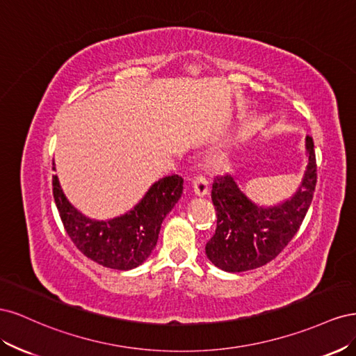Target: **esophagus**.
I'll list each match as a JSON object with an SVG mask.
<instances>
[{
  "mask_svg": "<svg viewBox=\"0 0 356 356\" xmlns=\"http://www.w3.org/2000/svg\"><path fill=\"white\" fill-rule=\"evenodd\" d=\"M193 190H195V195L199 197H203L208 195L209 191V181L207 177L199 175L193 179Z\"/></svg>",
  "mask_w": 356,
  "mask_h": 356,
  "instance_id": "1",
  "label": "esophagus"
}]
</instances>
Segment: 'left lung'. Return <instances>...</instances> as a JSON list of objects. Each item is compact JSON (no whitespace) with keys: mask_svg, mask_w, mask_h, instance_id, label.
Instances as JSON below:
<instances>
[{"mask_svg":"<svg viewBox=\"0 0 356 356\" xmlns=\"http://www.w3.org/2000/svg\"><path fill=\"white\" fill-rule=\"evenodd\" d=\"M307 165L291 197L261 207L248 197L232 175L218 177L211 197L217 211V230L207 243L209 261L224 272L239 273L276 258L294 238L310 207L316 186L314 141L306 136Z\"/></svg>","mask_w":356,"mask_h":356,"instance_id":"left-lung-1","label":"left lung"}]
</instances>
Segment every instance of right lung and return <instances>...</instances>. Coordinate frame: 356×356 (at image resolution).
I'll list each match as a JSON object with an SVG mask.
<instances>
[{"instance_id": "1", "label": "right lung", "mask_w": 356, "mask_h": 356, "mask_svg": "<svg viewBox=\"0 0 356 356\" xmlns=\"http://www.w3.org/2000/svg\"><path fill=\"white\" fill-rule=\"evenodd\" d=\"M182 184L178 175L160 178L131 211L111 220L86 217L67 199L58 175L53 177V197L63 227L86 257L104 267L131 270L153 252L161 222L182 196Z\"/></svg>"}]
</instances>
